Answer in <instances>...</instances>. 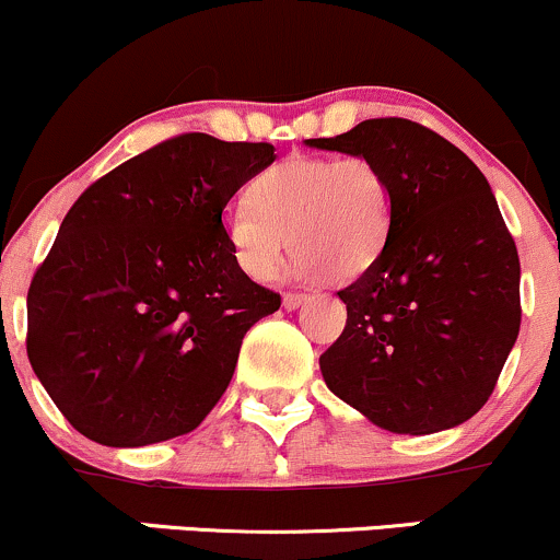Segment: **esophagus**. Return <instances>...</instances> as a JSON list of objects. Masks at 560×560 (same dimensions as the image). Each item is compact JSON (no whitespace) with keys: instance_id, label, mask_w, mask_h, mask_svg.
<instances>
[{"instance_id":"1","label":"esophagus","mask_w":560,"mask_h":560,"mask_svg":"<svg viewBox=\"0 0 560 560\" xmlns=\"http://www.w3.org/2000/svg\"><path fill=\"white\" fill-rule=\"evenodd\" d=\"M305 303L303 294H294V292H287L284 298H281V305H284V311H298L300 305Z\"/></svg>"}]
</instances>
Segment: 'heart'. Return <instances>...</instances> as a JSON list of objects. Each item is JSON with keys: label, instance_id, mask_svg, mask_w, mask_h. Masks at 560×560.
I'll use <instances>...</instances> for the list:
<instances>
[{"label": "heart", "instance_id": "heart-1", "mask_svg": "<svg viewBox=\"0 0 560 560\" xmlns=\"http://www.w3.org/2000/svg\"><path fill=\"white\" fill-rule=\"evenodd\" d=\"M390 223V183L370 159L292 156L255 177L252 201L225 210L223 233L252 281L273 279L292 244L294 279L346 281L374 266Z\"/></svg>", "mask_w": 560, "mask_h": 560}]
</instances>
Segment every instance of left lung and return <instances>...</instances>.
Returning <instances> with one entry per match:
<instances>
[{
    "instance_id": "1",
    "label": "left lung",
    "mask_w": 560,
    "mask_h": 560,
    "mask_svg": "<svg viewBox=\"0 0 560 560\" xmlns=\"http://www.w3.org/2000/svg\"><path fill=\"white\" fill-rule=\"evenodd\" d=\"M305 145L364 156L393 194L388 242L346 287L348 322L318 359L337 398L390 433L470 420L521 327V262L483 172L409 119H366Z\"/></svg>"
}]
</instances>
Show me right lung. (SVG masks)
<instances>
[{"label":"right lung","instance_id":"1","mask_svg":"<svg viewBox=\"0 0 560 560\" xmlns=\"http://www.w3.org/2000/svg\"><path fill=\"white\" fill-rule=\"evenodd\" d=\"M270 143L188 132L92 183L28 290V361L90 441L149 446L201 425L244 335L281 298L233 260L223 210Z\"/></svg>","mask_w":560,"mask_h":560}]
</instances>
